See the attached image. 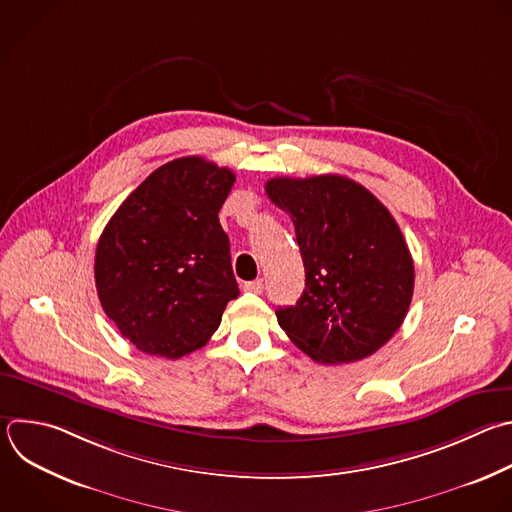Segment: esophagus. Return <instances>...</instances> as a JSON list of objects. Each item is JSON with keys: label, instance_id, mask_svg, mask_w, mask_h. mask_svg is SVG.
Listing matches in <instances>:
<instances>
[{"label": "esophagus", "instance_id": "1", "mask_svg": "<svg viewBox=\"0 0 512 512\" xmlns=\"http://www.w3.org/2000/svg\"><path fill=\"white\" fill-rule=\"evenodd\" d=\"M243 289H245V291H251V293H263V289H265V281H263V279L247 281V283L243 285Z\"/></svg>", "mask_w": 512, "mask_h": 512}]
</instances>
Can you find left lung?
Listing matches in <instances>:
<instances>
[{
  "label": "left lung",
  "mask_w": 512,
  "mask_h": 512,
  "mask_svg": "<svg viewBox=\"0 0 512 512\" xmlns=\"http://www.w3.org/2000/svg\"><path fill=\"white\" fill-rule=\"evenodd\" d=\"M265 193L291 215L305 267L295 305L277 321L317 364H350L400 329L414 293V261L390 211L360 183L277 177Z\"/></svg>",
  "instance_id": "1"
}]
</instances>
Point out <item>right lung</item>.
I'll use <instances>...</instances> for the list:
<instances>
[{"instance_id":"obj_1","label":"right lung","mask_w":512,"mask_h":512,"mask_svg":"<svg viewBox=\"0 0 512 512\" xmlns=\"http://www.w3.org/2000/svg\"><path fill=\"white\" fill-rule=\"evenodd\" d=\"M235 173L203 156L156 168L104 227L96 289L122 337L150 356L203 348L239 295L219 211Z\"/></svg>"}]
</instances>
